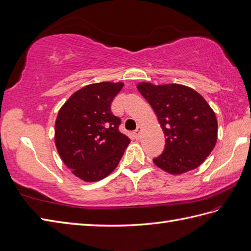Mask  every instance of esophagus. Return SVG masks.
Segmentation results:
<instances>
[{
    "mask_svg": "<svg viewBox=\"0 0 251 251\" xmlns=\"http://www.w3.org/2000/svg\"><path fill=\"white\" fill-rule=\"evenodd\" d=\"M140 132H142V126H138L137 129L134 131V136H135L136 138H139V135H140Z\"/></svg>",
    "mask_w": 251,
    "mask_h": 251,
    "instance_id": "esophagus-1",
    "label": "esophagus"
}]
</instances>
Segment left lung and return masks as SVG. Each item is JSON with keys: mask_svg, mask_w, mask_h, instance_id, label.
<instances>
[{"mask_svg": "<svg viewBox=\"0 0 251 251\" xmlns=\"http://www.w3.org/2000/svg\"><path fill=\"white\" fill-rule=\"evenodd\" d=\"M137 89L155 112L166 145L153 163L172 175L197 168L217 140V119L204 98L180 84L138 83Z\"/></svg>", "mask_w": 251, "mask_h": 251, "instance_id": "obj_1", "label": "left lung"}]
</instances>
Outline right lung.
<instances>
[{"mask_svg":"<svg viewBox=\"0 0 251 251\" xmlns=\"http://www.w3.org/2000/svg\"><path fill=\"white\" fill-rule=\"evenodd\" d=\"M124 83L101 82L75 91L55 121V145L71 173L85 182L104 179L117 167L130 138L119 132L111 104Z\"/></svg>","mask_w":251,"mask_h":251,"instance_id":"1","label":"right lung"}]
</instances>
